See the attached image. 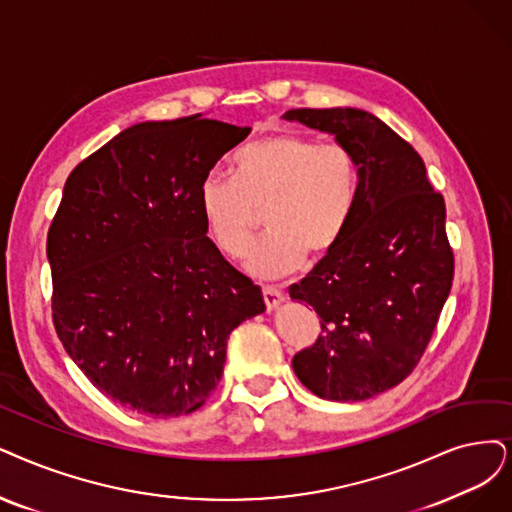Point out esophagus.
<instances>
[{
	"mask_svg": "<svg viewBox=\"0 0 512 512\" xmlns=\"http://www.w3.org/2000/svg\"><path fill=\"white\" fill-rule=\"evenodd\" d=\"M262 296H264V304H267L269 311H275L277 306L285 300V294L279 288H273V285H264Z\"/></svg>",
	"mask_w": 512,
	"mask_h": 512,
	"instance_id": "esophagus-1",
	"label": "esophagus"
}]
</instances>
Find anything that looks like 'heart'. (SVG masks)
<instances>
[{
	"label": "heart",
	"instance_id": "1",
	"mask_svg": "<svg viewBox=\"0 0 512 512\" xmlns=\"http://www.w3.org/2000/svg\"><path fill=\"white\" fill-rule=\"evenodd\" d=\"M233 174L203 176L197 201L216 248L239 258L250 248L258 212L262 237L245 260L260 279L298 271L306 256L321 260L342 241L359 197V172L349 149L319 145L296 132H277L245 145Z\"/></svg>",
	"mask_w": 512,
	"mask_h": 512
}]
</instances>
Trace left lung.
I'll list each match as a JSON object with an SVG mask.
<instances>
[{
	"label": "left lung",
	"instance_id": "obj_1",
	"mask_svg": "<svg viewBox=\"0 0 512 512\" xmlns=\"http://www.w3.org/2000/svg\"><path fill=\"white\" fill-rule=\"evenodd\" d=\"M283 119L332 134L359 172L342 241L290 285V298L321 317L319 338L292 367L321 399H370L412 374L452 290L445 201L410 142L376 115L336 107L292 109Z\"/></svg>",
	"mask_w": 512,
	"mask_h": 512
}]
</instances>
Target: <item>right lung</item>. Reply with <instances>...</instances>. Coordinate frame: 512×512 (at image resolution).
<instances>
[{"instance_id": "1", "label": "right lung", "mask_w": 512, "mask_h": 512, "mask_svg": "<svg viewBox=\"0 0 512 512\" xmlns=\"http://www.w3.org/2000/svg\"><path fill=\"white\" fill-rule=\"evenodd\" d=\"M248 134L201 115L142 121L65 182L46 245L56 334L100 393L138 414L199 410L229 334L267 309L206 235L197 201Z\"/></svg>"}]
</instances>
